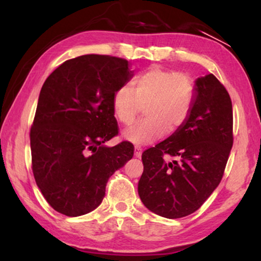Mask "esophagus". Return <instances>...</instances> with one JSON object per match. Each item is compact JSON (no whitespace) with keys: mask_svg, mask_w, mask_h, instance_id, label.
<instances>
[{"mask_svg":"<svg viewBox=\"0 0 261 261\" xmlns=\"http://www.w3.org/2000/svg\"><path fill=\"white\" fill-rule=\"evenodd\" d=\"M141 152H143V148L140 146H136L135 147V156L136 158H140L141 156Z\"/></svg>","mask_w":261,"mask_h":261,"instance_id":"34e87169","label":"esophagus"}]
</instances>
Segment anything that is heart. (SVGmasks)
I'll return each instance as SVG.
<instances>
[{
    "mask_svg": "<svg viewBox=\"0 0 261 261\" xmlns=\"http://www.w3.org/2000/svg\"><path fill=\"white\" fill-rule=\"evenodd\" d=\"M194 100L191 78L153 65L132 81V88L123 85L114 92L112 108L116 120L127 126L136 121L140 106H146V120L123 132V137L132 144L147 145L162 138L167 131H178L188 122Z\"/></svg>",
    "mask_w": 261,
    "mask_h": 261,
    "instance_id": "obj_1",
    "label": "heart"
}]
</instances>
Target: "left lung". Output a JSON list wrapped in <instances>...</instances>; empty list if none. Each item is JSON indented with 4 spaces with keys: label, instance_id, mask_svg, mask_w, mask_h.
Here are the masks:
<instances>
[{
    "label": "left lung",
    "instance_id": "1",
    "mask_svg": "<svg viewBox=\"0 0 261 261\" xmlns=\"http://www.w3.org/2000/svg\"><path fill=\"white\" fill-rule=\"evenodd\" d=\"M196 100L188 122L141 155L138 194L147 208L167 219L196 212L222 179L232 147V105L210 73L194 82ZM168 153L179 158L167 164Z\"/></svg>",
    "mask_w": 261,
    "mask_h": 261
}]
</instances>
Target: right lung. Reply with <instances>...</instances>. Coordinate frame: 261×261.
I'll return each instance as SVG.
<instances>
[{
	"label": "right lung",
	"mask_w": 261,
	"mask_h": 261,
	"mask_svg": "<svg viewBox=\"0 0 261 261\" xmlns=\"http://www.w3.org/2000/svg\"><path fill=\"white\" fill-rule=\"evenodd\" d=\"M132 77L126 60L91 54L65 61L42 85L30 134L32 170L59 213L95 210L108 178L134 156L129 141L105 145L118 134L114 92Z\"/></svg>",
	"instance_id": "right-lung-1"
}]
</instances>
